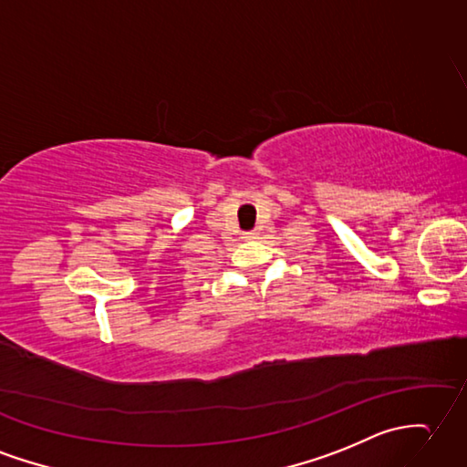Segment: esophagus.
<instances>
[{"label":"esophagus","mask_w":467,"mask_h":467,"mask_svg":"<svg viewBox=\"0 0 467 467\" xmlns=\"http://www.w3.org/2000/svg\"><path fill=\"white\" fill-rule=\"evenodd\" d=\"M256 236H258V233H254V231H251V233H243V238H244V241H254Z\"/></svg>","instance_id":"34e87169"}]
</instances>
